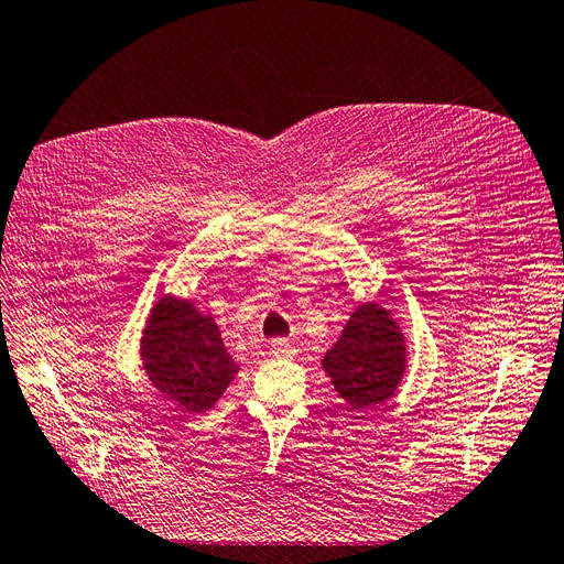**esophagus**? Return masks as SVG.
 Returning <instances> with one entry per match:
<instances>
[{"label":"esophagus","mask_w":564,"mask_h":564,"mask_svg":"<svg viewBox=\"0 0 564 564\" xmlns=\"http://www.w3.org/2000/svg\"><path fill=\"white\" fill-rule=\"evenodd\" d=\"M269 348H272L274 357H292V352H295L292 343L285 340V338H274L272 343H269Z\"/></svg>","instance_id":"1"}]
</instances>
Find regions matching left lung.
Wrapping results in <instances>:
<instances>
[{
	"label": "left lung",
	"instance_id": "left-lung-1",
	"mask_svg": "<svg viewBox=\"0 0 564 564\" xmlns=\"http://www.w3.org/2000/svg\"><path fill=\"white\" fill-rule=\"evenodd\" d=\"M323 369L350 410L387 401L405 371V343L397 321L378 304H361L327 350Z\"/></svg>",
	"mask_w": 564,
	"mask_h": 564
}]
</instances>
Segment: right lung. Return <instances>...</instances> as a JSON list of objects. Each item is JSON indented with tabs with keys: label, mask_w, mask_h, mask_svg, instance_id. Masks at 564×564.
I'll use <instances>...</instances> for the list:
<instances>
[{
	"label": "right lung",
	"mask_w": 564,
	"mask_h": 564,
	"mask_svg": "<svg viewBox=\"0 0 564 564\" xmlns=\"http://www.w3.org/2000/svg\"><path fill=\"white\" fill-rule=\"evenodd\" d=\"M140 355L154 387L184 412L209 410L237 376L214 317L170 295L152 308Z\"/></svg>",
	"instance_id": "1"
}]
</instances>
